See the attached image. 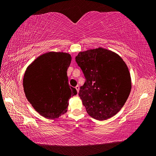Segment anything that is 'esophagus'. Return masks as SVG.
Wrapping results in <instances>:
<instances>
[{
  "instance_id": "obj_1",
  "label": "esophagus",
  "mask_w": 156,
  "mask_h": 156,
  "mask_svg": "<svg viewBox=\"0 0 156 156\" xmlns=\"http://www.w3.org/2000/svg\"><path fill=\"white\" fill-rule=\"evenodd\" d=\"M76 91H77V92L78 93V91H79V89H80V87H79V86L78 85H77L76 87Z\"/></svg>"
}]
</instances>
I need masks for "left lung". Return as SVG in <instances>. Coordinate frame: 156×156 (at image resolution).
Returning <instances> with one entry per match:
<instances>
[{
    "label": "left lung",
    "instance_id": "8db88e82",
    "mask_svg": "<svg viewBox=\"0 0 156 156\" xmlns=\"http://www.w3.org/2000/svg\"><path fill=\"white\" fill-rule=\"evenodd\" d=\"M76 61L85 77L79 96L88 114L105 120L120 112L131 89L129 69L119 55L99 47L78 53Z\"/></svg>",
    "mask_w": 156,
    "mask_h": 156
}]
</instances>
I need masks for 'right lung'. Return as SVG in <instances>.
<instances>
[{
    "instance_id": "add662e5",
    "label": "right lung",
    "mask_w": 156,
    "mask_h": 156,
    "mask_svg": "<svg viewBox=\"0 0 156 156\" xmlns=\"http://www.w3.org/2000/svg\"><path fill=\"white\" fill-rule=\"evenodd\" d=\"M72 57L68 53L50 51L28 66L23 78L25 96L39 114L55 119L67 112L69 100L77 94L67 74Z\"/></svg>"
}]
</instances>
